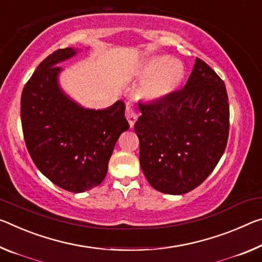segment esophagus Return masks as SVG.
Segmentation results:
<instances>
[{"mask_svg": "<svg viewBox=\"0 0 262 262\" xmlns=\"http://www.w3.org/2000/svg\"><path fill=\"white\" fill-rule=\"evenodd\" d=\"M126 118L128 120V122H129L130 128L134 127L136 119H138V115H136L134 108H133L132 105H129V103H127V107H126Z\"/></svg>", "mask_w": 262, "mask_h": 262, "instance_id": "34e87169", "label": "esophagus"}]
</instances>
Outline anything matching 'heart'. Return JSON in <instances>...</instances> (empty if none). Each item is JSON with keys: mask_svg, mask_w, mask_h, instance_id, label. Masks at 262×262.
Segmentation results:
<instances>
[{"mask_svg": "<svg viewBox=\"0 0 262 262\" xmlns=\"http://www.w3.org/2000/svg\"><path fill=\"white\" fill-rule=\"evenodd\" d=\"M138 77L146 79L141 86V97L148 101H160L180 87L184 80L185 68L181 60L156 56L143 61L138 70Z\"/></svg>", "mask_w": 262, "mask_h": 262, "instance_id": "1", "label": "heart"}]
</instances>
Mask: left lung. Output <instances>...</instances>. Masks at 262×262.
Returning <instances> with one entry per match:
<instances>
[{"instance_id":"1","label":"left lung","mask_w":262,"mask_h":262,"mask_svg":"<svg viewBox=\"0 0 262 262\" xmlns=\"http://www.w3.org/2000/svg\"><path fill=\"white\" fill-rule=\"evenodd\" d=\"M139 107L134 129L149 184L168 194L201 185L225 151L230 128L226 87L218 74L196 58L183 90Z\"/></svg>"}]
</instances>
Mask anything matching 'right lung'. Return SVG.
<instances>
[{
	"label": "right lung",
	"instance_id": "right-lung-1",
	"mask_svg": "<svg viewBox=\"0 0 262 262\" xmlns=\"http://www.w3.org/2000/svg\"><path fill=\"white\" fill-rule=\"evenodd\" d=\"M59 49L48 56L29 79L20 97V120L32 161L52 183L78 193L106 177L119 136L129 128L124 102L105 110L85 108L60 89L57 66L76 56Z\"/></svg>",
	"mask_w": 262,
	"mask_h": 262
}]
</instances>
